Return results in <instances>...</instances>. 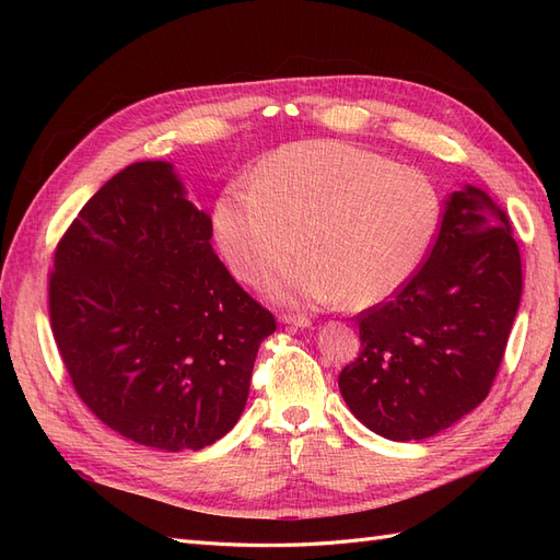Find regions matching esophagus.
<instances>
[{
	"label": "esophagus",
	"mask_w": 560,
	"mask_h": 560,
	"mask_svg": "<svg viewBox=\"0 0 560 560\" xmlns=\"http://www.w3.org/2000/svg\"><path fill=\"white\" fill-rule=\"evenodd\" d=\"M280 322H284V325L299 327V329L311 327V319H308L306 315H301V313H282V315H280Z\"/></svg>",
	"instance_id": "1"
}]
</instances>
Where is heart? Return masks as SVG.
Returning <instances> with one entry per match:
<instances>
[{
	"label": "heart",
	"instance_id": "heart-1",
	"mask_svg": "<svg viewBox=\"0 0 560 560\" xmlns=\"http://www.w3.org/2000/svg\"><path fill=\"white\" fill-rule=\"evenodd\" d=\"M217 245L229 268L259 282L294 249L306 252L268 280L284 301H341L371 308L413 278L442 224L428 175L334 140L292 142L259 161L252 184L214 202Z\"/></svg>",
	"mask_w": 560,
	"mask_h": 560
}]
</instances>
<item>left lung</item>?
<instances>
[{
    "label": "left lung",
    "mask_w": 560,
    "mask_h": 560,
    "mask_svg": "<svg viewBox=\"0 0 560 560\" xmlns=\"http://www.w3.org/2000/svg\"><path fill=\"white\" fill-rule=\"evenodd\" d=\"M521 290L510 217L479 186L453 191L413 278L358 317L362 352L338 376L348 409L393 442L451 428L488 397Z\"/></svg>",
    "instance_id": "1"
}]
</instances>
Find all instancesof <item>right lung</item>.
I'll return each instance as SVG.
<instances>
[{"instance_id":"1","label":"right lung","mask_w":560,"mask_h":560,"mask_svg":"<svg viewBox=\"0 0 560 560\" xmlns=\"http://www.w3.org/2000/svg\"><path fill=\"white\" fill-rule=\"evenodd\" d=\"M210 217L173 165L114 175L65 231L48 280L50 329L81 401L161 451H200L238 422L276 317L231 278Z\"/></svg>"}]
</instances>
